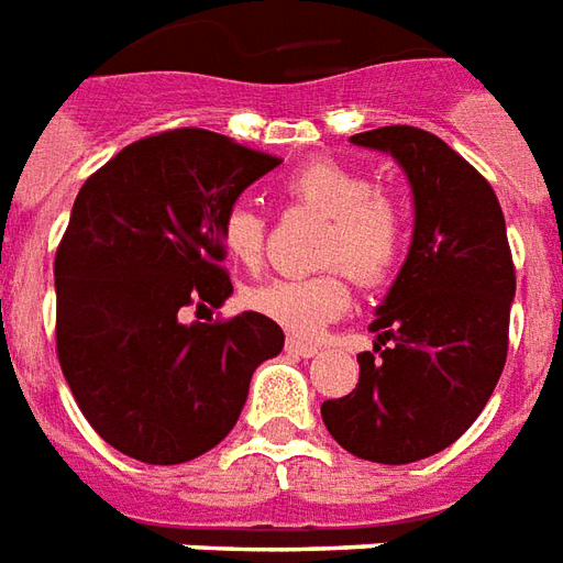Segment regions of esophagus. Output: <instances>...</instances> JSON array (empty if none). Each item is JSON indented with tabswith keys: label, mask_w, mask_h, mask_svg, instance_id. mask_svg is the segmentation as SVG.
<instances>
[{
	"label": "esophagus",
	"mask_w": 563,
	"mask_h": 563,
	"mask_svg": "<svg viewBox=\"0 0 563 563\" xmlns=\"http://www.w3.org/2000/svg\"><path fill=\"white\" fill-rule=\"evenodd\" d=\"M318 349H321L318 342H309V339H300V336H290L288 342H285V352L297 354V357H314Z\"/></svg>",
	"instance_id": "34e87169"
}]
</instances>
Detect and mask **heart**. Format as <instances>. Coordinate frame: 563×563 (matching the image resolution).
<instances>
[{"instance_id":"1","label":"heart","mask_w":563,"mask_h":563,"mask_svg":"<svg viewBox=\"0 0 563 563\" xmlns=\"http://www.w3.org/2000/svg\"><path fill=\"white\" fill-rule=\"evenodd\" d=\"M285 194L297 206L330 218L321 263L336 266L312 275L269 278L245 290V306L290 333H318L349 309L352 275L366 288H376L397 273L406 249V214L369 175L336 161L302 163L285 178ZM221 242L233 261L257 269L266 251L261 211L249 202L230 206L221 221Z\"/></svg>"}]
</instances>
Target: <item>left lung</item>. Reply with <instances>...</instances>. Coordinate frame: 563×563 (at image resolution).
<instances>
[{
    "label": "left lung",
    "instance_id": "8db88e82",
    "mask_svg": "<svg viewBox=\"0 0 563 563\" xmlns=\"http://www.w3.org/2000/svg\"><path fill=\"white\" fill-rule=\"evenodd\" d=\"M354 145L397 157L416 194V233L378 306L352 394L324 400L330 437L364 461L412 464L464 433L504 373L516 263L504 209L479 169L418 126H378Z\"/></svg>",
    "mask_w": 563,
    "mask_h": 563
}]
</instances>
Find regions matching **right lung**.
Segmentation results:
<instances>
[{
  "mask_svg": "<svg viewBox=\"0 0 563 563\" xmlns=\"http://www.w3.org/2000/svg\"><path fill=\"white\" fill-rule=\"evenodd\" d=\"M278 157L181 126L90 175L54 257L57 357L90 428L142 464H185L236 424L251 373L285 345L257 312L185 324L230 297L221 221Z\"/></svg>",
  "mask_w": 563,
  "mask_h": 563,
  "instance_id": "obj_1",
  "label": "right lung"
}]
</instances>
